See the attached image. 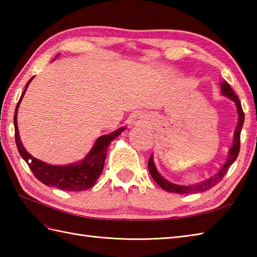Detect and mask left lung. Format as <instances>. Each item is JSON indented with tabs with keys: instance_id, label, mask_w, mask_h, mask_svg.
Wrapping results in <instances>:
<instances>
[{
	"instance_id": "obj_1",
	"label": "left lung",
	"mask_w": 257,
	"mask_h": 257,
	"mask_svg": "<svg viewBox=\"0 0 257 257\" xmlns=\"http://www.w3.org/2000/svg\"><path fill=\"white\" fill-rule=\"evenodd\" d=\"M222 92L224 96H227L230 99H232L234 102H235L236 108H237V112H238V123L236 125V130H235V135H234V143L232 148L230 150V154H228L227 161L225 162V165L221 168V170L217 172L215 176H213L212 178L207 179L206 181L201 182L199 184H194V185H178V184H173L171 182L167 181L166 179H163L159 172L157 171L156 166L154 163V159H152V155L150 157V159L148 161V169L149 172L151 174L152 179L160 185V187L169 191V192H173V193H183V194H190V193H198V192H204V191L209 190L211 188L214 187L217 183H219L221 180L224 178L226 172L228 171V169L232 166V163L236 160V158L238 156L239 148H241V132H242V127L244 123V111L242 109L241 101H239L238 97L235 95V92L233 91L231 88V86L228 85L226 81L222 83Z\"/></svg>"
}]
</instances>
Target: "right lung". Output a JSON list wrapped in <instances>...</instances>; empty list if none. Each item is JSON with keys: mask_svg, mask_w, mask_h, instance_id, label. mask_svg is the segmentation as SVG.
Here are the masks:
<instances>
[{"mask_svg": "<svg viewBox=\"0 0 257 257\" xmlns=\"http://www.w3.org/2000/svg\"><path fill=\"white\" fill-rule=\"evenodd\" d=\"M32 79L33 77L26 84L23 94H22L18 105H16L14 114L15 143L21 157L29 165L31 171L36 177V179L40 180L45 185H48V187H55L64 191H85L91 188L96 183L97 179L100 177L102 172L108 146L110 145L114 138H117L123 132L124 127L119 128L117 132L112 134L101 136V137L98 138L94 147H92V149L89 151V154L79 163L68 166H52L48 165V163L40 161L38 159H35V158H33L24 149L23 145H22L19 136L18 121H16L20 102Z\"/></svg>", "mask_w": 257, "mask_h": 257, "instance_id": "obj_1", "label": "right lung"}]
</instances>
